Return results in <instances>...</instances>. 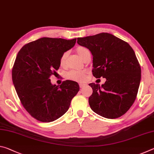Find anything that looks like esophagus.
I'll use <instances>...</instances> for the list:
<instances>
[{"instance_id": "1", "label": "esophagus", "mask_w": 154, "mask_h": 154, "mask_svg": "<svg viewBox=\"0 0 154 154\" xmlns=\"http://www.w3.org/2000/svg\"><path fill=\"white\" fill-rule=\"evenodd\" d=\"M85 85V83H79V87L80 88H83Z\"/></svg>"}]
</instances>
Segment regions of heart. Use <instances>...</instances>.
Listing matches in <instances>:
<instances>
[{
	"mask_svg": "<svg viewBox=\"0 0 154 154\" xmlns=\"http://www.w3.org/2000/svg\"><path fill=\"white\" fill-rule=\"evenodd\" d=\"M76 52L83 60H84L86 56L90 54V51L85 47H78L76 48ZM68 53L64 52L60 58V64L61 66H64L66 64V60L67 58ZM88 72L86 70H82V71H76V70H71L68 71L65 74V77L67 79L74 81V82H82L86 79Z\"/></svg>",
	"mask_w": 154,
	"mask_h": 154,
	"instance_id": "obj_1",
	"label": "heart"
}]
</instances>
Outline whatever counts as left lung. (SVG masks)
I'll use <instances>...</instances> for the list:
<instances>
[{
  "instance_id": "obj_1",
  "label": "left lung",
  "mask_w": 154,
  "mask_h": 154,
  "mask_svg": "<svg viewBox=\"0 0 154 154\" xmlns=\"http://www.w3.org/2000/svg\"><path fill=\"white\" fill-rule=\"evenodd\" d=\"M77 43L92 54L94 76L106 79L101 85L89 84L93 90L89 97L92 110L108 119L123 116L133 105L141 77L134 50L126 41L106 32L77 38Z\"/></svg>"
}]
</instances>
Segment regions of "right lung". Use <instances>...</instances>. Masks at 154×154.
Instances as JSON below:
<instances>
[{"label": "right lung", "instance_id": "1", "mask_svg": "<svg viewBox=\"0 0 154 154\" xmlns=\"http://www.w3.org/2000/svg\"><path fill=\"white\" fill-rule=\"evenodd\" d=\"M76 40L43 37L26 44L18 52L12 69L13 83L23 106L38 121L50 122L60 118L79 92V85L73 81L56 85L49 79L60 66L62 54Z\"/></svg>", "mask_w": 154, "mask_h": 154}]
</instances>
